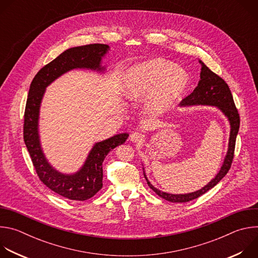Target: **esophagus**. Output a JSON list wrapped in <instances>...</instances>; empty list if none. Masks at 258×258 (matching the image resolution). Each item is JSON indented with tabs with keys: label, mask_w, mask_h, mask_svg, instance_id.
I'll list each match as a JSON object with an SVG mask.
<instances>
[{
	"label": "esophagus",
	"mask_w": 258,
	"mask_h": 258,
	"mask_svg": "<svg viewBox=\"0 0 258 258\" xmlns=\"http://www.w3.org/2000/svg\"><path fill=\"white\" fill-rule=\"evenodd\" d=\"M143 139H144V135L139 132H135L131 135V141L133 143H140L143 141Z\"/></svg>",
	"instance_id": "1"
}]
</instances>
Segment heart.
Returning a JSON list of instances; mask_svg holds the SVG:
<instances>
[{"label": "heart", "mask_w": 258, "mask_h": 258, "mask_svg": "<svg viewBox=\"0 0 258 258\" xmlns=\"http://www.w3.org/2000/svg\"><path fill=\"white\" fill-rule=\"evenodd\" d=\"M189 82L186 70L164 59L140 62L126 70L121 92L132 102L145 98L144 111L151 117L166 113L186 90Z\"/></svg>", "instance_id": "1"}]
</instances>
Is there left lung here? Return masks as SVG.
Returning a JSON list of instances; mask_svg holds the SVG:
<instances>
[{
  "instance_id": "left-lung-1",
  "label": "left lung",
  "mask_w": 258,
  "mask_h": 258,
  "mask_svg": "<svg viewBox=\"0 0 258 258\" xmlns=\"http://www.w3.org/2000/svg\"><path fill=\"white\" fill-rule=\"evenodd\" d=\"M199 63L201 64V72H200V81L198 83V86L195 88L193 93H191L188 97H186L180 102L179 105L181 107L194 106V105H207V106H214L217 109H219L220 111L224 113V115L228 118L231 126L228 152L225 157L224 163L222 167H220L219 171L217 172V174L207 183L206 186L192 193L169 194V193L162 192L152 185V183L149 181V179L147 178L144 170V176L147 180V183H148V186L159 197L169 202L185 203V202L194 200L200 197L201 195L205 194L207 191L212 189L216 183H218L219 180L228 173L234 158L236 138L240 127V116L238 113V110L235 106L232 93L230 91L229 86L222 78H219L217 75H215L214 72H212L201 60H199Z\"/></svg>"
}]
</instances>
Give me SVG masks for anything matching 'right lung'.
<instances>
[{
  "label": "right lung",
  "instance_id": "right-lung-1",
  "mask_svg": "<svg viewBox=\"0 0 258 258\" xmlns=\"http://www.w3.org/2000/svg\"><path fill=\"white\" fill-rule=\"evenodd\" d=\"M109 49V46L104 44L70 48L36 73L29 87L24 112V143L40 179L50 190L70 200L85 201L102 189L103 161L110 151L126 141L128 134H118L97 142L80 170L71 174L62 173L49 163L42 149L39 134L42 100L46 88L72 69H90L104 72L106 67L102 66L101 62Z\"/></svg>",
  "mask_w": 258,
  "mask_h": 258
}]
</instances>
